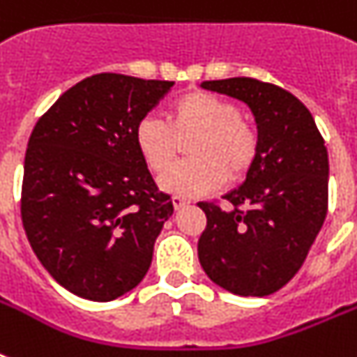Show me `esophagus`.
Here are the masks:
<instances>
[{
  "label": "esophagus",
  "mask_w": 357,
  "mask_h": 357,
  "mask_svg": "<svg viewBox=\"0 0 357 357\" xmlns=\"http://www.w3.org/2000/svg\"><path fill=\"white\" fill-rule=\"evenodd\" d=\"M172 204L176 209H181V207H185L187 204H189V200H187V198H183V196H174Z\"/></svg>",
  "instance_id": "34e87169"
}]
</instances>
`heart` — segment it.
<instances>
[{"label":"heart","mask_w":357,"mask_h":357,"mask_svg":"<svg viewBox=\"0 0 357 357\" xmlns=\"http://www.w3.org/2000/svg\"><path fill=\"white\" fill-rule=\"evenodd\" d=\"M192 135V159L174 165L161 176L159 183L167 192L207 195L226 178H243L259 153V135L237 103L206 91L176 98L168 109V122L151 114L142 116L135 126L133 139L146 165L153 172H162L178 153L179 140Z\"/></svg>","instance_id":"heart-1"}]
</instances>
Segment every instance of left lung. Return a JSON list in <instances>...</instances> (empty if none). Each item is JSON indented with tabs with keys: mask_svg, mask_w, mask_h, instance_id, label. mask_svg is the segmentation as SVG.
<instances>
[{
	"mask_svg": "<svg viewBox=\"0 0 357 357\" xmlns=\"http://www.w3.org/2000/svg\"><path fill=\"white\" fill-rule=\"evenodd\" d=\"M237 98L257 122L259 153L238 189L200 202L207 226L198 241L202 268L229 293H276L304 265L328 213V150L304 103L282 86L252 77L204 81Z\"/></svg>",
	"mask_w": 357,
	"mask_h": 357,
	"instance_id": "obj_1",
	"label": "left lung"
}]
</instances>
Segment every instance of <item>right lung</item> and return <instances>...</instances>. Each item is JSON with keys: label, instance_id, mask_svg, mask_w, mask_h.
<instances>
[{"label": "right lung", "instance_id": "1", "mask_svg": "<svg viewBox=\"0 0 357 357\" xmlns=\"http://www.w3.org/2000/svg\"><path fill=\"white\" fill-rule=\"evenodd\" d=\"M174 81L96 74L64 92L27 142L22 222L70 293L109 302L137 287L174 213L135 146V126Z\"/></svg>", "mask_w": 357, "mask_h": 357}]
</instances>
